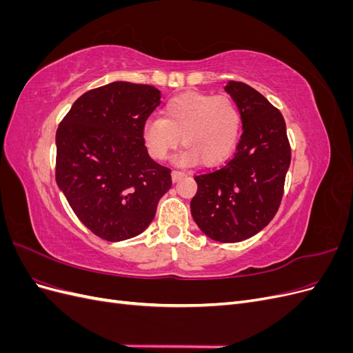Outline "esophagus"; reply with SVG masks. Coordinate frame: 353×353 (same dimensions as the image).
<instances>
[{"mask_svg": "<svg viewBox=\"0 0 353 353\" xmlns=\"http://www.w3.org/2000/svg\"><path fill=\"white\" fill-rule=\"evenodd\" d=\"M184 176H185V174L178 172V170H174V172H172V181H174V183H178V181H181Z\"/></svg>", "mask_w": 353, "mask_h": 353, "instance_id": "1", "label": "esophagus"}]
</instances>
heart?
Wrapping results in <instances>:
<instances>
[{"label":"heart","mask_w":353,"mask_h":353,"mask_svg":"<svg viewBox=\"0 0 353 353\" xmlns=\"http://www.w3.org/2000/svg\"><path fill=\"white\" fill-rule=\"evenodd\" d=\"M240 128L241 114L231 99L184 94L165 105L163 119L144 123L143 141L153 159L165 160L183 140L187 148L175 157L176 165L215 166L234 152Z\"/></svg>","instance_id":"heart-1"}]
</instances>
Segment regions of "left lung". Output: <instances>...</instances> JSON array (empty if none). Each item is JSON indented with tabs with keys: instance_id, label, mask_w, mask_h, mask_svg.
I'll use <instances>...</instances> for the list:
<instances>
[{
	"instance_id": "1",
	"label": "left lung",
	"mask_w": 353,
	"mask_h": 353,
	"mask_svg": "<svg viewBox=\"0 0 353 353\" xmlns=\"http://www.w3.org/2000/svg\"><path fill=\"white\" fill-rule=\"evenodd\" d=\"M223 90L240 110L243 134L230 162L194 178L190 208L209 239L237 243L263 230L279 210L290 145L283 114L261 92L236 81Z\"/></svg>"
}]
</instances>
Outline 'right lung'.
Returning <instances> with one entry per match:
<instances>
[{"mask_svg":"<svg viewBox=\"0 0 353 353\" xmlns=\"http://www.w3.org/2000/svg\"><path fill=\"white\" fill-rule=\"evenodd\" d=\"M159 104L152 85L114 81L81 95L59 125L57 185L100 239L141 234L172 185L170 169L156 163L143 141V126Z\"/></svg>","mask_w":353,"mask_h":353,"instance_id":"right-lung-1","label":"right lung"}]
</instances>
